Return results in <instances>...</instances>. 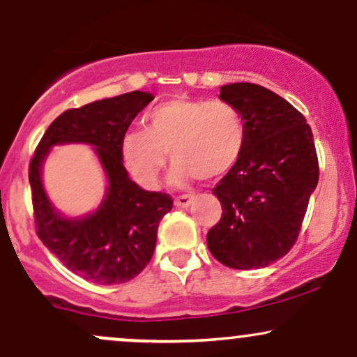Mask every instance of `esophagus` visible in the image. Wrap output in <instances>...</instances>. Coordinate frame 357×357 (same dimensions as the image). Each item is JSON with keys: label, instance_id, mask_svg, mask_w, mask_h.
<instances>
[{"label": "esophagus", "instance_id": "1", "mask_svg": "<svg viewBox=\"0 0 357 357\" xmlns=\"http://www.w3.org/2000/svg\"><path fill=\"white\" fill-rule=\"evenodd\" d=\"M192 199H195L192 195H181L178 196V198H174V204L178 208H188L192 203Z\"/></svg>", "mask_w": 357, "mask_h": 357}]
</instances>
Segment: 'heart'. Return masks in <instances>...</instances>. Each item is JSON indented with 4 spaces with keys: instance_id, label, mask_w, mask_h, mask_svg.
<instances>
[{
    "instance_id": "obj_1",
    "label": "heart",
    "mask_w": 357,
    "mask_h": 357,
    "mask_svg": "<svg viewBox=\"0 0 357 357\" xmlns=\"http://www.w3.org/2000/svg\"><path fill=\"white\" fill-rule=\"evenodd\" d=\"M245 137L243 119L230 102L174 97L146 114L144 130H129L122 136L121 158L142 188L154 190L167 153L174 162V184L196 176L215 179L238 162Z\"/></svg>"
}]
</instances>
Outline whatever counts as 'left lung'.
<instances>
[{"mask_svg": "<svg viewBox=\"0 0 357 357\" xmlns=\"http://www.w3.org/2000/svg\"><path fill=\"white\" fill-rule=\"evenodd\" d=\"M220 99L238 110L247 137L238 162L213 188L223 213L208 231V248L230 268L268 267L297 241L317 186L312 130L294 105L261 85H223Z\"/></svg>", "mask_w": 357, "mask_h": 357, "instance_id": "8db88e82", "label": "left lung"}]
</instances>
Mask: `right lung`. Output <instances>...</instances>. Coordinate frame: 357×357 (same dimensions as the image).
Segmentation results:
<instances>
[{
	"mask_svg": "<svg viewBox=\"0 0 357 357\" xmlns=\"http://www.w3.org/2000/svg\"><path fill=\"white\" fill-rule=\"evenodd\" d=\"M153 99V93L134 90L65 110L45 130L30 161L36 235L70 272L93 284H124L139 275L153 258L159 221L173 208L166 192L139 188L121 158L122 136ZM70 142L94 146L109 181L101 206L82 219L61 217L41 183V165L51 147Z\"/></svg>",
	"mask_w": 357,
	"mask_h": 357,
	"instance_id": "right-lung-1",
	"label": "right lung"
}]
</instances>
